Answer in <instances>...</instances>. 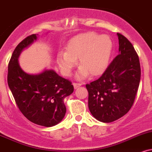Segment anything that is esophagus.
<instances>
[{
	"label": "esophagus",
	"mask_w": 152,
	"mask_h": 152,
	"mask_svg": "<svg viewBox=\"0 0 152 152\" xmlns=\"http://www.w3.org/2000/svg\"><path fill=\"white\" fill-rule=\"evenodd\" d=\"M73 85H74V88L76 89V88H78L79 86H81L82 84L81 83H73Z\"/></svg>",
	"instance_id": "1"
}]
</instances>
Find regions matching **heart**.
<instances>
[{
	"instance_id": "obj_1",
	"label": "heart",
	"mask_w": 152,
	"mask_h": 152,
	"mask_svg": "<svg viewBox=\"0 0 152 152\" xmlns=\"http://www.w3.org/2000/svg\"><path fill=\"white\" fill-rule=\"evenodd\" d=\"M112 50L113 42L109 36L86 32L70 39L66 46V52L58 54L56 62L62 74L69 76L79 58L78 63L81 67L77 78L83 79L90 74L97 76L107 69Z\"/></svg>"
}]
</instances>
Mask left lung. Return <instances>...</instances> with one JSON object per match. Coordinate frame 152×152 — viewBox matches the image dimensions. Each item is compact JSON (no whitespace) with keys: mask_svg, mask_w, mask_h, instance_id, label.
Listing matches in <instances>:
<instances>
[{"mask_svg":"<svg viewBox=\"0 0 152 152\" xmlns=\"http://www.w3.org/2000/svg\"><path fill=\"white\" fill-rule=\"evenodd\" d=\"M117 34L119 54L98 79L86 85L89 110L96 120L103 122L115 121L129 112L140 82L137 54L125 36Z\"/></svg>","mask_w":152,"mask_h":152,"instance_id":"1","label":"left lung"}]
</instances>
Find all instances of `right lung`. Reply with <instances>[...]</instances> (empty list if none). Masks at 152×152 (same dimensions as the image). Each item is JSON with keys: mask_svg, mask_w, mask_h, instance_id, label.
Returning <instances> with one entry per match:
<instances>
[{"mask_svg": "<svg viewBox=\"0 0 152 152\" xmlns=\"http://www.w3.org/2000/svg\"><path fill=\"white\" fill-rule=\"evenodd\" d=\"M37 39L35 34L27 37L15 49L8 64V83L23 115L34 124L49 127L65 116L64 99L74 92V86L52 69L29 74L20 68L19 56Z\"/></svg>", "mask_w": 152, "mask_h": 152, "instance_id": "obj_1", "label": "right lung"}]
</instances>
